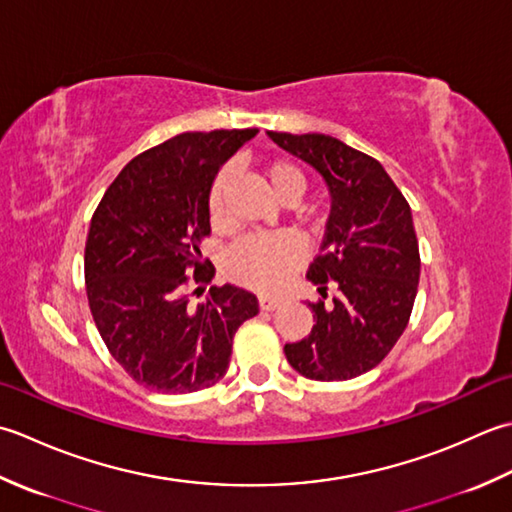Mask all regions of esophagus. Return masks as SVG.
<instances>
[{"label": "esophagus", "instance_id": "esophagus-1", "mask_svg": "<svg viewBox=\"0 0 512 512\" xmlns=\"http://www.w3.org/2000/svg\"><path fill=\"white\" fill-rule=\"evenodd\" d=\"M280 298H269V296H260L258 298V307L263 309V311H274V309H278L280 307Z\"/></svg>", "mask_w": 512, "mask_h": 512}]
</instances>
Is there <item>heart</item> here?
Segmentation results:
<instances>
[{"label": "heart", "mask_w": 512, "mask_h": 512, "mask_svg": "<svg viewBox=\"0 0 512 512\" xmlns=\"http://www.w3.org/2000/svg\"><path fill=\"white\" fill-rule=\"evenodd\" d=\"M265 183L280 203L291 205L300 201L307 190V179L296 163L274 159L263 168ZM234 179L232 165H223L207 190V214L214 225L225 223V201L229 183ZM305 249L291 234L252 236L238 241L225 254V274L234 283L249 287L260 294H276L287 283V278L300 267Z\"/></svg>", "instance_id": "b5f03b06"}]
</instances>
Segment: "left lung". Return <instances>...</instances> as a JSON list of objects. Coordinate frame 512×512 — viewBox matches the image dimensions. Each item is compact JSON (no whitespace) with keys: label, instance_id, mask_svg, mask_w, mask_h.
Wrapping results in <instances>:
<instances>
[{"label":"left lung","instance_id":"1","mask_svg":"<svg viewBox=\"0 0 512 512\" xmlns=\"http://www.w3.org/2000/svg\"><path fill=\"white\" fill-rule=\"evenodd\" d=\"M325 181L331 212L320 254L307 278L322 300L309 302L314 327L285 344L287 362L309 380H351L387 358L409 325L420 283L411 207L369 154L329 134L267 132ZM336 286L333 306L324 302Z\"/></svg>","mask_w":512,"mask_h":512}]
</instances>
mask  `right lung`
<instances>
[{
	"label": "right lung",
	"mask_w": 512,
	"mask_h": 512,
	"mask_svg": "<svg viewBox=\"0 0 512 512\" xmlns=\"http://www.w3.org/2000/svg\"><path fill=\"white\" fill-rule=\"evenodd\" d=\"M256 134H176L134 156L92 214L83 258L92 318L112 358L152 391L212 387L229 367L236 329L258 314L256 296L234 285L210 287L198 305L187 296V285L214 278L198 247L210 236L207 190Z\"/></svg>",
	"instance_id": "obj_1"
}]
</instances>
